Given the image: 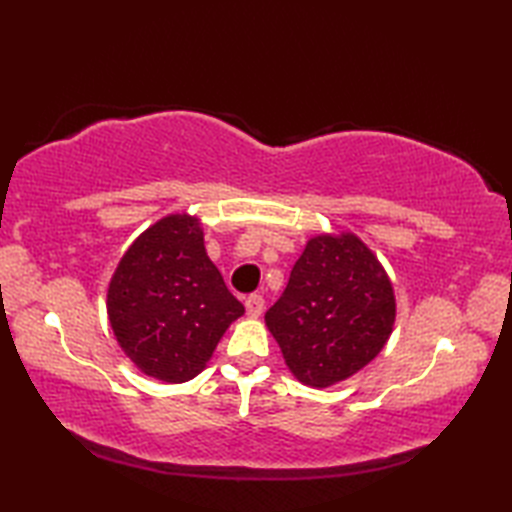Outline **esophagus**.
Returning <instances> with one entry per match:
<instances>
[{"instance_id": "34e87169", "label": "esophagus", "mask_w": 512, "mask_h": 512, "mask_svg": "<svg viewBox=\"0 0 512 512\" xmlns=\"http://www.w3.org/2000/svg\"><path fill=\"white\" fill-rule=\"evenodd\" d=\"M246 312L248 317H259L264 312V297L262 295H250L246 299Z\"/></svg>"}]
</instances>
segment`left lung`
Listing matches in <instances>:
<instances>
[{"label": "left lung", "mask_w": 512, "mask_h": 512, "mask_svg": "<svg viewBox=\"0 0 512 512\" xmlns=\"http://www.w3.org/2000/svg\"><path fill=\"white\" fill-rule=\"evenodd\" d=\"M394 321L391 281L354 233L312 237L266 312L288 369L310 387L336 385L372 363Z\"/></svg>", "instance_id": "left-lung-1"}]
</instances>
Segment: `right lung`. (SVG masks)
<instances>
[{"label":"right lung","mask_w":512,"mask_h":512,"mask_svg":"<svg viewBox=\"0 0 512 512\" xmlns=\"http://www.w3.org/2000/svg\"><path fill=\"white\" fill-rule=\"evenodd\" d=\"M244 306L206 255L200 220L162 217L127 248L107 288V317L118 345L147 376L187 383Z\"/></svg>","instance_id":"right-lung-1"}]
</instances>
